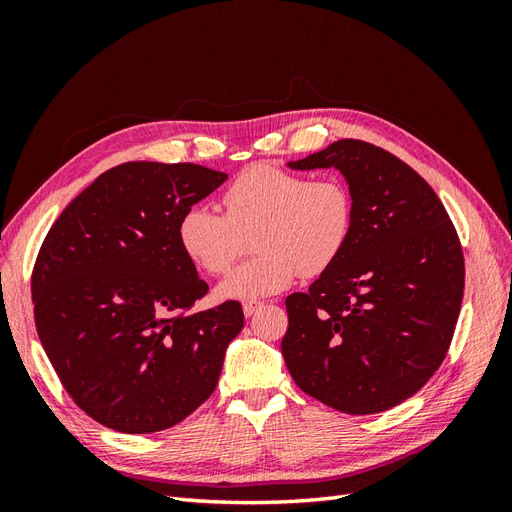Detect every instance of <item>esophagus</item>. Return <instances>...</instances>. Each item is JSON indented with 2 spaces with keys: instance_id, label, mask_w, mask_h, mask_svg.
<instances>
[{
  "instance_id": "1",
  "label": "esophagus",
  "mask_w": 512,
  "mask_h": 512,
  "mask_svg": "<svg viewBox=\"0 0 512 512\" xmlns=\"http://www.w3.org/2000/svg\"><path fill=\"white\" fill-rule=\"evenodd\" d=\"M262 307V303L260 301H247V303H243V314L250 318V316H254L258 309Z\"/></svg>"
}]
</instances>
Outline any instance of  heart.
<instances>
[{
  "label": "heart",
  "instance_id": "1",
  "mask_svg": "<svg viewBox=\"0 0 512 512\" xmlns=\"http://www.w3.org/2000/svg\"><path fill=\"white\" fill-rule=\"evenodd\" d=\"M222 207L224 213L207 205L185 209L177 237L198 269L222 275L254 232L258 256L218 286V297L228 301L271 297L299 273H324L342 256L352 230V198L342 179H307L275 164L241 170L224 190Z\"/></svg>",
  "mask_w": 512,
  "mask_h": 512
}]
</instances>
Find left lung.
<instances>
[{
	"label": "left lung",
	"instance_id": "obj_1",
	"mask_svg": "<svg viewBox=\"0 0 512 512\" xmlns=\"http://www.w3.org/2000/svg\"><path fill=\"white\" fill-rule=\"evenodd\" d=\"M288 166L337 168L352 230L342 256L286 299V367L339 412L389 410L423 389L451 346L466 277L457 230L431 185L371 143L344 138Z\"/></svg>",
	"mask_w": 512,
	"mask_h": 512
}]
</instances>
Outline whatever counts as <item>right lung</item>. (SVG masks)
<instances>
[{"label":"right lung","instance_id":"add662e5","mask_svg":"<svg viewBox=\"0 0 512 512\" xmlns=\"http://www.w3.org/2000/svg\"><path fill=\"white\" fill-rule=\"evenodd\" d=\"M226 179L198 164H119L72 200L40 247L42 348L74 404L108 429H168L215 391L243 309L192 312L209 286L177 226Z\"/></svg>","mask_w":512,"mask_h":512}]
</instances>
